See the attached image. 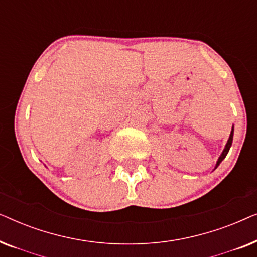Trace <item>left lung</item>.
Masks as SVG:
<instances>
[{"instance_id":"obj_1","label":"left lung","mask_w":257,"mask_h":257,"mask_svg":"<svg viewBox=\"0 0 257 257\" xmlns=\"http://www.w3.org/2000/svg\"><path fill=\"white\" fill-rule=\"evenodd\" d=\"M233 135H234V127L231 128V132H230V136H229V139H228V142H227V144H226V147H224V150H223V152H222V154H221L220 156V158H219V160H217V163H216V167L219 166L220 165V163L221 161H222L224 158H226V156H227V153L229 152V149H230V146H231V143H233Z\"/></svg>"}]
</instances>
